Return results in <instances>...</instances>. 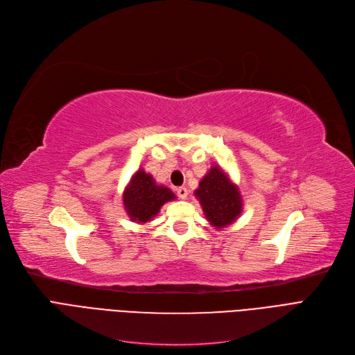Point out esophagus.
Listing matches in <instances>:
<instances>
[{
    "label": "esophagus",
    "instance_id": "obj_1",
    "mask_svg": "<svg viewBox=\"0 0 355 355\" xmlns=\"http://www.w3.org/2000/svg\"><path fill=\"white\" fill-rule=\"evenodd\" d=\"M176 193H178V197H179L180 200H187V197H188V189H187L185 187H180V188L176 189Z\"/></svg>",
    "mask_w": 355,
    "mask_h": 355
}]
</instances>
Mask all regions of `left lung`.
<instances>
[{"label": "left lung", "instance_id": "obj_1", "mask_svg": "<svg viewBox=\"0 0 355 355\" xmlns=\"http://www.w3.org/2000/svg\"><path fill=\"white\" fill-rule=\"evenodd\" d=\"M195 197L210 225L222 229L232 225L242 213V197L238 187L218 166H213L201 179Z\"/></svg>", "mask_w": 355, "mask_h": 355}]
</instances>
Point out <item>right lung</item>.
<instances>
[{
    "instance_id": "1",
    "label": "right lung",
    "mask_w": 355,
    "mask_h": 355,
    "mask_svg": "<svg viewBox=\"0 0 355 355\" xmlns=\"http://www.w3.org/2000/svg\"><path fill=\"white\" fill-rule=\"evenodd\" d=\"M175 198L176 195L172 191L157 185L151 175L139 168L123 192V205L132 222L146 223L158 214L167 201Z\"/></svg>"
}]
</instances>
